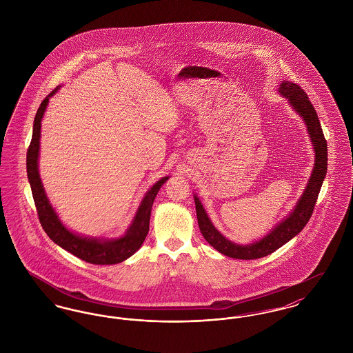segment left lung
<instances>
[{
  "label": "left lung",
  "mask_w": 353,
  "mask_h": 353,
  "mask_svg": "<svg viewBox=\"0 0 353 353\" xmlns=\"http://www.w3.org/2000/svg\"><path fill=\"white\" fill-rule=\"evenodd\" d=\"M279 92L285 99H288L292 108L302 117L315 150L314 170L308 180V184L303 192L301 200L296 203L295 209L290 213V216L283 219L279 225H276L269 234L263 236L262 239L254 242L252 245H236L226 239L213 226L212 221L208 217L201 205V201L197 199V196H194L197 221L203 238L208 241L210 246H213L221 254L235 259H256L266 256L271 252L278 250L295 235L299 234L303 228L307 225L308 219L312 216L315 203L319 196L320 188L327 174V140L323 134L319 118L312 103L310 101L301 85L291 83L288 81L282 82L279 87Z\"/></svg>",
  "instance_id": "left-lung-1"
}]
</instances>
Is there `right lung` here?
Wrapping results in <instances>:
<instances>
[{"label":"right lung","instance_id":"obj_1","mask_svg":"<svg viewBox=\"0 0 353 353\" xmlns=\"http://www.w3.org/2000/svg\"><path fill=\"white\" fill-rule=\"evenodd\" d=\"M58 88L59 87L51 91L50 94L42 101L37 111V115L34 119L33 136H32V141L26 154L28 179L32 186V193H33L38 219L45 233L49 235L52 242H55L62 249L74 254L84 262H88L92 265H115L125 261L141 248L150 230V219H151L152 205L154 201V197L160 190L161 185L168 180V177H163L147 192L145 197L143 199V201L137 209V213L134 216L130 229L123 236H120L118 239L107 241V239H98V238H87V236H81V235L71 233L62 225L55 210L52 209L38 173L41 120L45 114L49 99L58 91Z\"/></svg>","mask_w":353,"mask_h":353}]
</instances>
